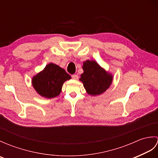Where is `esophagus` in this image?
<instances>
[{"instance_id": "1", "label": "esophagus", "mask_w": 158, "mask_h": 158, "mask_svg": "<svg viewBox=\"0 0 158 158\" xmlns=\"http://www.w3.org/2000/svg\"><path fill=\"white\" fill-rule=\"evenodd\" d=\"M78 75H72V78L73 79H78Z\"/></svg>"}]
</instances>
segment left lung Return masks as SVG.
I'll list each match as a JSON object with an SVG mask.
<instances>
[{"instance_id": "1", "label": "left lung", "mask_w": 158, "mask_h": 158, "mask_svg": "<svg viewBox=\"0 0 158 158\" xmlns=\"http://www.w3.org/2000/svg\"><path fill=\"white\" fill-rule=\"evenodd\" d=\"M83 73L80 81L90 95H99L105 92L111 84L113 77L106 73L95 61L83 62Z\"/></svg>"}]
</instances>
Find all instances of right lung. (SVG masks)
Listing matches in <instances>:
<instances>
[{"label":"right lung","mask_w":158,"mask_h":158,"mask_svg":"<svg viewBox=\"0 0 158 158\" xmlns=\"http://www.w3.org/2000/svg\"><path fill=\"white\" fill-rule=\"evenodd\" d=\"M71 78L58 65L50 63L32 79V85L40 95L52 98L60 94L64 81Z\"/></svg>","instance_id":"add662e5"}]
</instances>
